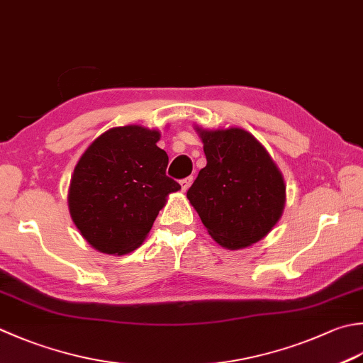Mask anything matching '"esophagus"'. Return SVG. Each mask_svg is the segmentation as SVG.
<instances>
[{"label": "esophagus", "instance_id": "34e87169", "mask_svg": "<svg viewBox=\"0 0 363 363\" xmlns=\"http://www.w3.org/2000/svg\"><path fill=\"white\" fill-rule=\"evenodd\" d=\"M191 181H194V177H186V179L181 181V190L184 191V194H186L189 187L191 186Z\"/></svg>", "mask_w": 363, "mask_h": 363}]
</instances>
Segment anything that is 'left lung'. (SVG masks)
Here are the masks:
<instances>
[{
    "mask_svg": "<svg viewBox=\"0 0 363 363\" xmlns=\"http://www.w3.org/2000/svg\"><path fill=\"white\" fill-rule=\"evenodd\" d=\"M206 167L187 191L209 236L228 250L264 239L286 203L283 174L259 141L240 127L203 129Z\"/></svg>",
    "mask_w": 363,
    "mask_h": 363,
    "instance_id": "1",
    "label": "left lung"
}]
</instances>
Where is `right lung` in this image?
<instances>
[{"instance_id": "right-lung-1", "label": "right lung", "mask_w": 363, "mask_h": 363, "mask_svg": "<svg viewBox=\"0 0 363 363\" xmlns=\"http://www.w3.org/2000/svg\"><path fill=\"white\" fill-rule=\"evenodd\" d=\"M160 132L130 124L92 141L77 162L67 204L83 239L106 255H127L145 242L168 195L181 190L165 174Z\"/></svg>"}]
</instances>
